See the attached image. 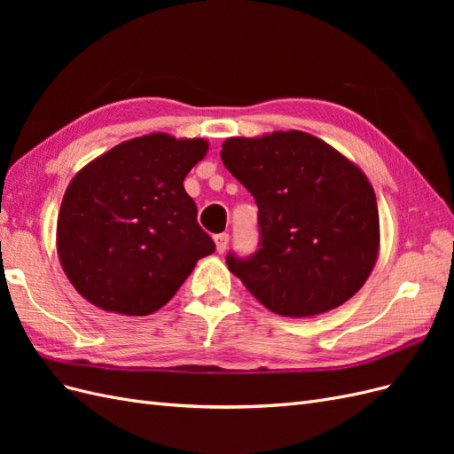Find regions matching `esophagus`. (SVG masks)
I'll list each match as a JSON object with an SVG mask.
<instances>
[{"instance_id": "34e87169", "label": "esophagus", "mask_w": 454, "mask_h": 454, "mask_svg": "<svg viewBox=\"0 0 454 454\" xmlns=\"http://www.w3.org/2000/svg\"><path fill=\"white\" fill-rule=\"evenodd\" d=\"M214 242H215V250H217V254H223V252L227 250L229 235H227V232H222V235H215V237H214Z\"/></svg>"}]
</instances>
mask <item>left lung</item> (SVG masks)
<instances>
[{
	"label": "left lung",
	"instance_id": "1",
	"mask_svg": "<svg viewBox=\"0 0 454 454\" xmlns=\"http://www.w3.org/2000/svg\"><path fill=\"white\" fill-rule=\"evenodd\" d=\"M219 155L259 208L261 248L227 265L261 305L310 318L358 294L380 250L377 197L358 164L303 130L235 136Z\"/></svg>",
	"mask_w": 454,
	"mask_h": 454
}]
</instances>
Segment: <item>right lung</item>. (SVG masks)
Instances as JSON below:
<instances>
[{
	"label": "right lung",
	"instance_id": "1",
	"mask_svg": "<svg viewBox=\"0 0 454 454\" xmlns=\"http://www.w3.org/2000/svg\"><path fill=\"white\" fill-rule=\"evenodd\" d=\"M208 147L204 138L153 132L121 142L72 177L57 252L81 297L107 312L147 316L214 254L184 187Z\"/></svg>",
	"mask_w": 454,
	"mask_h": 454
}]
</instances>
